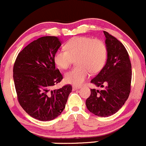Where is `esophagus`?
<instances>
[{
	"mask_svg": "<svg viewBox=\"0 0 146 146\" xmlns=\"http://www.w3.org/2000/svg\"><path fill=\"white\" fill-rule=\"evenodd\" d=\"M81 88L80 87H77V86H73L72 87V90H79V89Z\"/></svg>",
	"mask_w": 146,
	"mask_h": 146,
	"instance_id": "obj_1",
	"label": "esophagus"
}]
</instances>
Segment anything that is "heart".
<instances>
[{"instance_id": "heart-1", "label": "heart", "mask_w": 146, "mask_h": 146, "mask_svg": "<svg viewBox=\"0 0 146 146\" xmlns=\"http://www.w3.org/2000/svg\"><path fill=\"white\" fill-rule=\"evenodd\" d=\"M65 50H58L54 60L59 68H68L76 59L77 66L65 74V81L74 86H81L91 74L98 73L107 58V48L102 40L90 37H74L66 42Z\"/></svg>"}]
</instances>
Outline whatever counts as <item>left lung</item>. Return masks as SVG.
<instances>
[{"instance_id": "8db88e82", "label": "left lung", "mask_w": 146, "mask_h": 146, "mask_svg": "<svg viewBox=\"0 0 146 146\" xmlns=\"http://www.w3.org/2000/svg\"><path fill=\"white\" fill-rule=\"evenodd\" d=\"M107 48L104 67L90 82L104 88L91 89L86 104L88 111L100 117L115 113L127 100L131 90V65L129 54L123 44L104 31Z\"/></svg>"}]
</instances>
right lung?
<instances>
[{
  "label": "right lung",
  "mask_w": 146,
  "mask_h": 146,
  "mask_svg": "<svg viewBox=\"0 0 146 146\" xmlns=\"http://www.w3.org/2000/svg\"><path fill=\"white\" fill-rule=\"evenodd\" d=\"M60 46L58 37H40L19 53L14 65L13 79L19 104L31 117L41 121L60 115L72 90L70 85L52 89L62 79L54 60Z\"/></svg>",
  "instance_id": "obj_1"
}]
</instances>
